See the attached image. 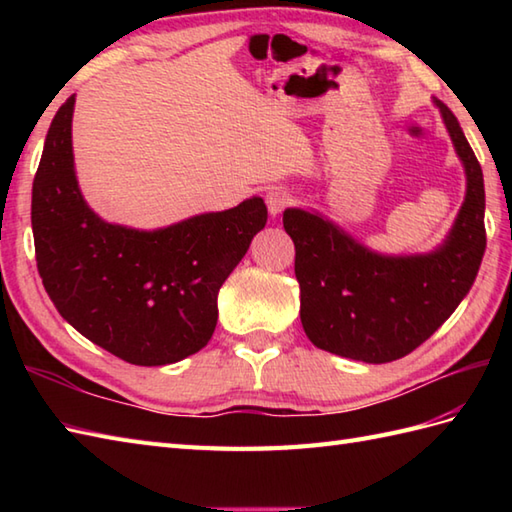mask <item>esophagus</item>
<instances>
[{
	"instance_id": "esophagus-1",
	"label": "esophagus",
	"mask_w": 512,
	"mask_h": 512,
	"mask_svg": "<svg viewBox=\"0 0 512 512\" xmlns=\"http://www.w3.org/2000/svg\"><path fill=\"white\" fill-rule=\"evenodd\" d=\"M266 204H268V213L277 217L281 211L286 209V206L292 204V193L286 191V189H281V187L270 189L266 193Z\"/></svg>"
}]
</instances>
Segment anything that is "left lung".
<instances>
[{
  "mask_svg": "<svg viewBox=\"0 0 512 512\" xmlns=\"http://www.w3.org/2000/svg\"><path fill=\"white\" fill-rule=\"evenodd\" d=\"M433 105L466 176L464 202L442 244L429 253L387 255L319 211H284L295 242L301 325L319 350L363 363L396 361L427 341L469 295L486 250L484 176L458 118L442 101Z\"/></svg>",
  "mask_w": 512,
  "mask_h": 512,
  "instance_id": "left-lung-1",
  "label": "left lung"
}]
</instances>
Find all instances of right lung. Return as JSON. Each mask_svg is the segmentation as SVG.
<instances>
[{"label":"right lung","mask_w":512,"mask_h":512,"mask_svg":"<svg viewBox=\"0 0 512 512\" xmlns=\"http://www.w3.org/2000/svg\"><path fill=\"white\" fill-rule=\"evenodd\" d=\"M74 96L54 114L32 182L37 268L76 332L123 361L178 363L211 341L217 292L268 220L253 195L176 224L107 222L85 202L72 151Z\"/></svg>","instance_id":"1"}]
</instances>
